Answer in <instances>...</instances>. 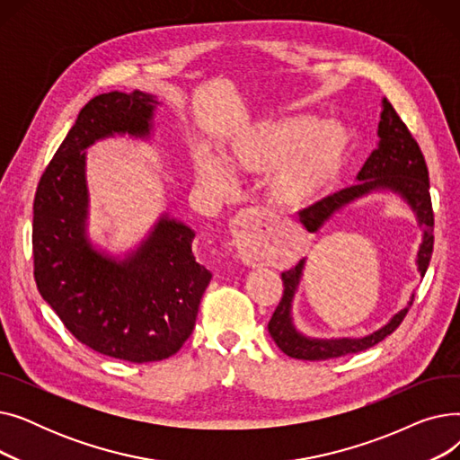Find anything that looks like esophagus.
I'll use <instances>...</instances> for the list:
<instances>
[{"mask_svg": "<svg viewBox=\"0 0 460 460\" xmlns=\"http://www.w3.org/2000/svg\"><path fill=\"white\" fill-rule=\"evenodd\" d=\"M264 217L259 208L243 210L233 224V243L238 248V255L250 267H257L262 261V246H261V233H262Z\"/></svg>", "mask_w": 460, "mask_h": 460, "instance_id": "esophagus-1", "label": "esophagus"}]
</instances>
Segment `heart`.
Here are the masks:
<instances>
[{
	"label": "heart",
	"mask_w": 460,
	"mask_h": 460,
	"mask_svg": "<svg viewBox=\"0 0 460 460\" xmlns=\"http://www.w3.org/2000/svg\"><path fill=\"white\" fill-rule=\"evenodd\" d=\"M350 149V136L340 125H323L313 117L261 120L236 136L226 160L240 173H270L267 196L281 210L315 205L341 177ZM199 181L216 191L231 188L227 169L201 153L196 160Z\"/></svg>",
	"instance_id": "obj_1"
}]
</instances>
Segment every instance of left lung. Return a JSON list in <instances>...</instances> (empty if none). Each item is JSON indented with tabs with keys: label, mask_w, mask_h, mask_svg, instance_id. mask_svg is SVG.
<instances>
[{
	"label": "left lung",
	"mask_w": 460,
	"mask_h": 460,
	"mask_svg": "<svg viewBox=\"0 0 460 460\" xmlns=\"http://www.w3.org/2000/svg\"><path fill=\"white\" fill-rule=\"evenodd\" d=\"M378 136H380L378 147L371 153L364 167L359 169L358 173L359 182L333 193V196L319 201L317 205L302 210L300 222L309 233H317L324 226V222H328L330 217L345 205L352 203L361 196H366V193L373 190L388 188L399 193V196L412 207V210L418 216L420 226L425 227L423 243L418 252V267L421 276H425L430 255H432V244H434V234H432L434 214H432V203H430L429 169L425 164V156L420 149L418 141L414 139L412 134H410L408 127L402 123V119L395 111V108L385 99L382 101ZM302 270H304V259L296 264L295 269L281 274L283 295L269 323L270 337L287 356L319 361V359H330V358L361 352L375 347L384 340V337H388L392 332H395L397 326L406 317L408 307L399 311L384 328L376 330L367 337H361V340H330V341L309 340V337L296 332L291 319V304L302 278ZM412 302H414V295H412V300H410V305H412Z\"/></svg>",
	"instance_id": "obj_1"
}]
</instances>
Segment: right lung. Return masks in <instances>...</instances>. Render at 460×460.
<instances>
[{
	"mask_svg": "<svg viewBox=\"0 0 460 460\" xmlns=\"http://www.w3.org/2000/svg\"><path fill=\"white\" fill-rule=\"evenodd\" d=\"M155 104L153 94L141 91L94 96L46 165L33 201V276L40 296L80 343L132 364L179 352L212 278L191 253L196 233L167 216L125 261L104 257L85 236L82 151L113 134L149 136Z\"/></svg>",
	"mask_w": 460,
	"mask_h": 460,
	"instance_id": "obj_1",
	"label": "right lung"
}]
</instances>
